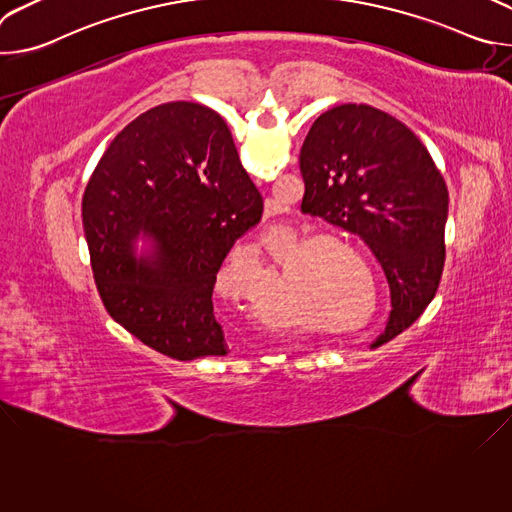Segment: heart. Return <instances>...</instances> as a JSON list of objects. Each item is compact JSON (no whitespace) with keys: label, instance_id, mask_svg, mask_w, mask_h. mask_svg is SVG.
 Here are the masks:
<instances>
[{"label":"heart","instance_id":"b5f03b06","mask_svg":"<svg viewBox=\"0 0 512 512\" xmlns=\"http://www.w3.org/2000/svg\"><path fill=\"white\" fill-rule=\"evenodd\" d=\"M350 254L357 263L346 262L337 253ZM294 255L308 259L310 287L306 291V310L322 322H356L370 305V288L375 285L373 269L364 255L338 239H312L294 249ZM372 281L368 287L366 279ZM371 306V305H370ZM372 307V306H371ZM374 306L369 320L375 316Z\"/></svg>","mask_w":512,"mask_h":512}]
</instances>
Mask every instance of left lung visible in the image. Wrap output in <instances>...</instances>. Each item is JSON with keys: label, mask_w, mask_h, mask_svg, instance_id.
Returning a JSON list of instances; mask_svg holds the SVG:
<instances>
[{"label": "left lung", "mask_w": 512, "mask_h": 512, "mask_svg": "<svg viewBox=\"0 0 512 512\" xmlns=\"http://www.w3.org/2000/svg\"><path fill=\"white\" fill-rule=\"evenodd\" d=\"M302 212L367 243L391 287L375 346L407 330L433 300L446 261L448 186L425 145L399 119L346 103L322 113L300 152Z\"/></svg>", "instance_id": "8db88e82"}]
</instances>
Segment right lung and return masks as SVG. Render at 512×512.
<instances>
[{
    "label": "right lung",
    "instance_id": "obj_1",
    "mask_svg": "<svg viewBox=\"0 0 512 512\" xmlns=\"http://www.w3.org/2000/svg\"><path fill=\"white\" fill-rule=\"evenodd\" d=\"M261 214L263 198L221 115L188 101L141 113L109 143L83 196L105 310L170 358L225 356L212 308L216 273ZM139 232L155 253L137 260Z\"/></svg>",
    "mask_w": 512,
    "mask_h": 512
}]
</instances>
